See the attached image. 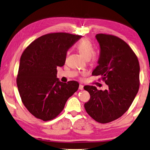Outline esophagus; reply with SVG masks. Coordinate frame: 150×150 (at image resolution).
Returning <instances> with one entry per match:
<instances>
[{"instance_id": "1", "label": "esophagus", "mask_w": 150, "mask_h": 150, "mask_svg": "<svg viewBox=\"0 0 150 150\" xmlns=\"http://www.w3.org/2000/svg\"><path fill=\"white\" fill-rule=\"evenodd\" d=\"M79 89L80 90H83V86L82 85V84H80Z\"/></svg>"}]
</instances>
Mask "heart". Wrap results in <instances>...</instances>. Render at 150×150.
<instances>
[{"label": "heart", "mask_w": 150, "mask_h": 150, "mask_svg": "<svg viewBox=\"0 0 150 150\" xmlns=\"http://www.w3.org/2000/svg\"><path fill=\"white\" fill-rule=\"evenodd\" d=\"M76 48L80 51V53L88 59L90 58L91 64L92 65H96L98 64L99 57L97 53H94V47L88 39L83 38L76 45ZM86 73H83V75H86Z\"/></svg>", "instance_id": "obj_1"}]
</instances>
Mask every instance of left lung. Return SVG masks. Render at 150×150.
Wrapping results in <instances>:
<instances>
[{"label":"left lung","instance_id":"left-lung-1","mask_svg":"<svg viewBox=\"0 0 150 150\" xmlns=\"http://www.w3.org/2000/svg\"><path fill=\"white\" fill-rule=\"evenodd\" d=\"M96 37L100 53L99 65L92 75H101L108 88L102 91L84 86L90 94L84 107L93 119L105 124L120 118L131 105L139 89L140 65L134 51L121 38L105 34Z\"/></svg>","mask_w":150,"mask_h":150}]
</instances>
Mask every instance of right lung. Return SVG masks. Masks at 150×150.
<instances>
[{"label": "right lung", "instance_id": "1", "mask_svg": "<svg viewBox=\"0 0 150 150\" xmlns=\"http://www.w3.org/2000/svg\"><path fill=\"white\" fill-rule=\"evenodd\" d=\"M81 37L66 32L47 34L23 51L17 86L24 105L35 118L44 121L54 119L79 89L78 82L62 83L56 77L57 67L64 65L67 50Z\"/></svg>", "mask_w": 150, "mask_h": 150}]
</instances>
